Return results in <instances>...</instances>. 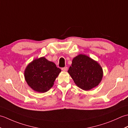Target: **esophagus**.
Returning <instances> with one entry per match:
<instances>
[{
    "label": "esophagus",
    "mask_w": 128,
    "mask_h": 128,
    "mask_svg": "<svg viewBox=\"0 0 128 128\" xmlns=\"http://www.w3.org/2000/svg\"><path fill=\"white\" fill-rule=\"evenodd\" d=\"M62 70L63 72H66V71H67V70H68V67L66 66V67L62 68Z\"/></svg>",
    "instance_id": "1"
}]
</instances>
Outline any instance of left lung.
I'll use <instances>...</instances> for the list:
<instances>
[{"label":"left lung","instance_id":"8db88e82","mask_svg":"<svg viewBox=\"0 0 128 128\" xmlns=\"http://www.w3.org/2000/svg\"><path fill=\"white\" fill-rule=\"evenodd\" d=\"M78 88L85 91L96 88L102 81L103 72L97 61L85 54H78L73 58L68 71Z\"/></svg>","mask_w":128,"mask_h":128}]
</instances>
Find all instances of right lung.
I'll return each mask as SVG.
<instances>
[{
  "label": "right lung",
  "instance_id": "right-lung-1",
  "mask_svg": "<svg viewBox=\"0 0 128 128\" xmlns=\"http://www.w3.org/2000/svg\"><path fill=\"white\" fill-rule=\"evenodd\" d=\"M61 69L44 56L35 59L28 65L24 71L27 84L34 91L46 92L52 88Z\"/></svg>",
  "mask_w": 128,
  "mask_h": 128
}]
</instances>
